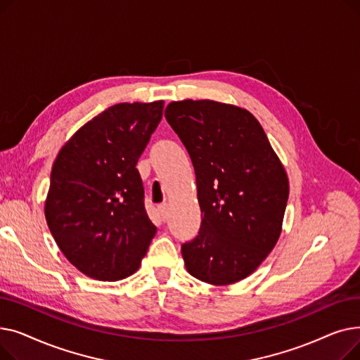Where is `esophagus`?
Listing matches in <instances>:
<instances>
[{"label":"esophagus","mask_w":360,"mask_h":360,"mask_svg":"<svg viewBox=\"0 0 360 360\" xmlns=\"http://www.w3.org/2000/svg\"><path fill=\"white\" fill-rule=\"evenodd\" d=\"M159 213H160L163 221H166V219H167V204L159 205Z\"/></svg>","instance_id":"1"}]
</instances>
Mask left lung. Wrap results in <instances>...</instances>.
Wrapping results in <instances>:
<instances>
[{
  "label": "left lung",
  "mask_w": 360,
  "mask_h": 360,
  "mask_svg": "<svg viewBox=\"0 0 360 360\" xmlns=\"http://www.w3.org/2000/svg\"><path fill=\"white\" fill-rule=\"evenodd\" d=\"M165 117L190 155L202 214L195 239L182 245L195 278L228 286L252 274L276 247L289 179L261 124L247 109L181 101Z\"/></svg>",
  "instance_id": "obj_1"
}]
</instances>
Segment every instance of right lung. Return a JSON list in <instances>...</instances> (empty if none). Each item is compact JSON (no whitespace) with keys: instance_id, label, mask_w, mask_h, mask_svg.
<instances>
[{"instance_id":"obj_1","label":"right lung","mask_w":360,"mask_h":360,"mask_svg":"<svg viewBox=\"0 0 360 360\" xmlns=\"http://www.w3.org/2000/svg\"><path fill=\"white\" fill-rule=\"evenodd\" d=\"M162 113L163 101L113 105L75 131L52 165L48 228L65 258L94 280L134 274L156 235L136 165Z\"/></svg>"}]
</instances>
